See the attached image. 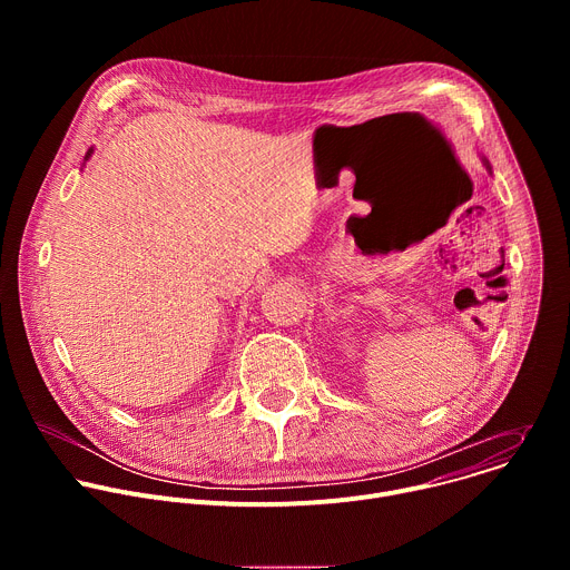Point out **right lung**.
Segmentation results:
<instances>
[{
	"label": "right lung",
	"mask_w": 570,
	"mask_h": 570,
	"mask_svg": "<svg viewBox=\"0 0 570 570\" xmlns=\"http://www.w3.org/2000/svg\"><path fill=\"white\" fill-rule=\"evenodd\" d=\"M90 153H92V150H88V155H86V157H90Z\"/></svg>",
	"instance_id": "obj_1"
}]
</instances>
